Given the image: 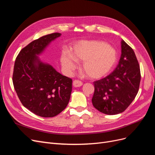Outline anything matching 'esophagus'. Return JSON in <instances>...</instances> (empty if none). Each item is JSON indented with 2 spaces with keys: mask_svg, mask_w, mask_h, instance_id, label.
<instances>
[{
  "mask_svg": "<svg viewBox=\"0 0 155 155\" xmlns=\"http://www.w3.org/2000/svg\"><path fill=\"white\" fill-rule=\"evenodd\" d=\"M82 85H83V83L81 81L77 80V79H76V80H74L73 81V86L74 87H81Z\"/></svg>",
  "mask_w": 155,
  "mask_h": 155,
  "instance_id": "34e87169",
  "label": "esophagus"
}]
</instances>
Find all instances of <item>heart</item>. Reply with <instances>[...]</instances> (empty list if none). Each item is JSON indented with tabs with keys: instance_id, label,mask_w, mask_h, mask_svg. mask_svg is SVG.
<instances>
[{
	"instance_id": "b5f03b06",
	"label": "heart",
	"mask_w": 155,
	"mask_h": 155,
	"mask_svg": "<svg viewBox=\"0 0 155 155\" xmlns=\"http://www.w3.org/2000/svg\"><path fill=\"white\" fill-rule=\"evenodd\" d=\"M83 61V68L91 78L105 76L113 68L117 61V53L107 43L99 41H81L74 47L73 55L64 51L61 55L63 66L68 70L76 68V60Z\"/></svg>"
}]
</instances>
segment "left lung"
<instances>
[{"mask_svg":"<svg viewBox=\"0 0 155 155\" xmlns=\"http://www.w3.org/2000/svg\"><path fill=\"white\" fill-rule=\"evenodd\" d=\"M141 74L133 48L121 41L118 64L105 78L95 81L93 106L102 113L114 115L126 110L139 90Z\"/></svg>","mask_w":155,"mask_h":155,"instance_id":"left-lung-1","label":"left lung"}]
</instances>
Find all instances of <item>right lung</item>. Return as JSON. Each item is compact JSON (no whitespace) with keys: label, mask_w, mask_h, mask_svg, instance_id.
Masks as SVG:
<instances>
[{"label":"right lung","mask_w":155,"mask_h":155,"mask_svg":"<svg viewBox=\"0 0 155 155\" xmlns=\"http://www.w3.org/2000/svg\"><path fill=\"white\" fill-rule=\"evenodd\" d=\"M60 33L46 35L31 42L17 56L13 73V87L22 105L35 114L51 118L67 106L72 79L41 62L39 55Z\"/></svg>","instance_id":"right-lung-1"}]
</instances>
